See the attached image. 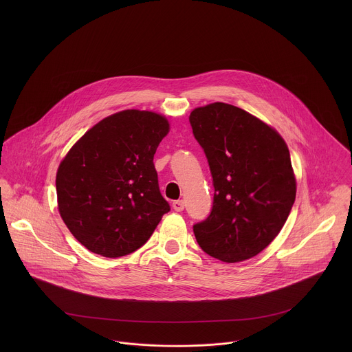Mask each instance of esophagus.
Here are the masks:
<instances>
[{
	"mask_svg": "<svg viewBox=\"0 0 352 352\" xmlns=\"http://www.w3.org/2000/svg\"><path fill=\"white\" fill-rule=\"evenodd\" d=\"M172 207L175 208V211H183L184 210V201H175L172 203Z\"/></svg>",
	"mask_w": 352,
	"mask_h": 352,
	"instance_id": "obj_1",
	"label": "esophagus"
}]
</instances>
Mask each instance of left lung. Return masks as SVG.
Returning <instances> with one entry per match:
<instances>
[{
	"label": "left lung",
	"mask_w": 352,
	"mask_h": 352,
	"mask_svg": "<svg viewBox=\"0 0 352 352\" xmlns=\"http://www.w3.org/2000/svg\"><path fill=\"white\" fill-rule=\"evenodd\" d=\"M214 186L210 215L194 225L207 254L239 263L267 248L296 201L290 153L276 130L250 112L212 102L190 115Z\"/></svg>",
	"instance_id": "8db88e82"
}]
</instances>
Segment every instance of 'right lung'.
<instances>
[{
	"label": "right lung",
	"mask_w": 352,
	"mask_h": 352,
	"mask_svg": "<svg viewBox=\"0 0 352 352\" xmlns=\"http://www.w3.org/2000/svg\"><path fill=\"white\" fill-rule=\"evenodd\" d=\"M168 133L160 113L120 111L88 130L62 160L55 180L58 210L87 250L120 257L151 239L170 210L153 164Z\"/></svg>",
	"instance_id": "obj_1"
}]
</instances>
